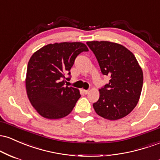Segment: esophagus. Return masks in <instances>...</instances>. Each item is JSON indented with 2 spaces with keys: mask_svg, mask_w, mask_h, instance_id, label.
Masks as SVG:
<instances>
[{
  "mask_svg": "<svg viewBox=\"0 0 160 160\" xmlns=\"http://www.w3.org/2000/svg\"><path fill=\"white\" fill-rule=\"evenodd\" d=\"M89 89H84L83 90V92L85 93V94H88V93H89Z\"/></svg>",
  "mask_w": 160,
  "mask_h": 160,
  "instance_id": "esophagus-1",
  "label": "esophagus"
}]
</instances>
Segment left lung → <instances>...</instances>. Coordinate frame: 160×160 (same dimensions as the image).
Returning a JSON list of instances; mask_svg holds the SVG:
<instances>
[{
    "label": "left lung",
    "mask_w": 160,
    "mask_h": 160,
    "mask_svg": "<svg viewBox=\"0 0 160 160\" xmlns=\"http://www.w3.org/2000/svg\"><path fill=\"white\" fill-rule=\"evenodd\" d=\"M108 83L99 89L98 102L93 104L96 113L116 120L127 116L138 102L143 86V72L136 58L122 45L109 41H89Z\"/></svg>",
    "instance_id": "obj_1"
}]
</instances>
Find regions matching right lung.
I'll use <instances>...</instances> for the list:
<instances>
[{
  "mask_svg": "<svg viewBox=\"0 0 160 160\" xmlns=\"http://www.w3.org/2000/svg\"><path fill=\"white\" fill-rule=\"evenodd\" d=\"M89 51L80 42H63L44 46L28 63L25 86L31 104L44 118L60 119L68 115L80 97V91L65 86L75 58Z\"/></svg>",
  "mask_w": 160,
  "mask_h": 160,
  "instance_id": "1",
  "label": "right lung"
}]
</instances>
